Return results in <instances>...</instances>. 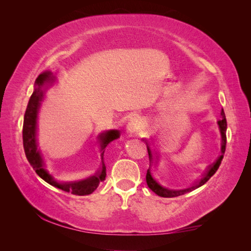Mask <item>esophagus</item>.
I'll list each match as a JSON object with an SVG mask.
<instances>
[{"mask_svg":"<svg viewBox=\"0 0 251 251\" xmlns=\"http://www.w3.org/2000/svg\"><path fill=\"white\" fill-rule=\"evenodd\" d=\"M140 128V121L139 119H132L130 123L126 126V134L128 136H133L134 134L137 133Z\"/></svg>","mask_w":251,"mask_h":251,"instance_id":"obj_1","label":"esophagus"}]
</instances>
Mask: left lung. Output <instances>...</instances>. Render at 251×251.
<instances>
[{"instance_id":"1","label":"left lung","mask_w":251,"mask_h":251,"mask_svg":"<svg viewBox=\"0 0 251 251\" xmlns=\"http://www.w3.org/2000/svg\"><path fill=\"white\" fill-rule=\"evenodd\" d=\"M218 126H219V130L220 133H221V155L217 159L215 163H212L208 170L206 171L203 175V177L194 183L192 186H189L187 188H183V189H171L163 186L162 184H160L158 182V180L155 178L154 176V164L156 162V153L154 151V150L151 148V146L149 144L148 141H146L147 143V148H148V153H149V158H150V168L147 172V183L148 186L153 191L156 195L163 197V198H173V197H178L181 195H184L186 193H189L192 191H195L196 188H198L200 186H202L203 184L206 183V182L210 179V177L214 175L217 170L219 169L220 164H221V161L223 159L224 153H225V148H226V128H227V123H226V117H225V113L222 109L221 111V119L218 121ZM144 141V139H143Z\"/></svg>"}]
</instances>
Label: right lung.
<instances>
[{
  "label": "right lung",
  "mask_w": 251,
  "mask_h": 251,
  "mask_svg": "<svg viewBox=\"0 0 251 251\" xmlns=\"http://www.w3.org/2000/svg\"><path fill=\"white\" fill-rule=\"evenodd\" d=\"M55 78L56 77L51 71H45L41 73L39 77L35 79L34 90L28 101L24 116V125H23V144H24L25 154L29 163L31 164L35 173L44 181H46L47 183L73 195L87 196L92 194L97 188L98 184L105 179L107 173H105V165L103 161L104 149L107 148L111 141L119 138L120 133L118 130H110L100 135L98 141H100V149L101 168L94 176H91L83 180L71 182H58L57 180H55L54 177L46 170L44 157L41 153V150L39 149V144H37L36 139L37 115H39V111L44 100L45 93H46L48 87H50L55 81Z\"/></svg>",
  "instance_id": "obj_1"
}]
</instances>
